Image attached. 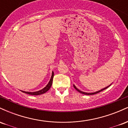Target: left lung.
<instances>
[{"instance_id":"left-lung-1","label":"left lung","mask_w":128,"mask_h":128,"mask_svg":"<svg viewBox=\"0 0 128 128\" xmlns=\"http://www.w3.org/2000/svg\"><path fill=\"white\" fill-rule=\"evenodd\" d=\"M111 85H110L109 86H106V88H104V89H102L101 90H99V91H98V92H81V91H80L79 90H78L77 88L75 86H74V88H75L76 90L78 91V92H80V93H82V94H86V95H92V94H97V93H99V92H102V91H103V90H105L106 88H108L109 87V86H111Z\"/></svg>"}]
</instances>
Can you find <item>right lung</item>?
<instances>
[{"mask_svg":"<svg viewBox=\"0 0 128 128\" xmlns=\"http://www.w3.org/2000/svg\"><path fill=\"white\" fill-rule=\"evenodd\" d=\"M54 76V72H52V76H51V78H50V80L49 82L48 83V84L47 85L46 87L44 88L43 89L41 90L38 91V92H24V91H21V92H24V93L26 94H30V95H34V96H37V95H40V94H42L45 93L46 92H48V91L50 88L51 86H52Z\"/></svg>","mask_w":128,"mask_h":128,"instance_id":"obj_1","label":"right lung"}]
</instances>
